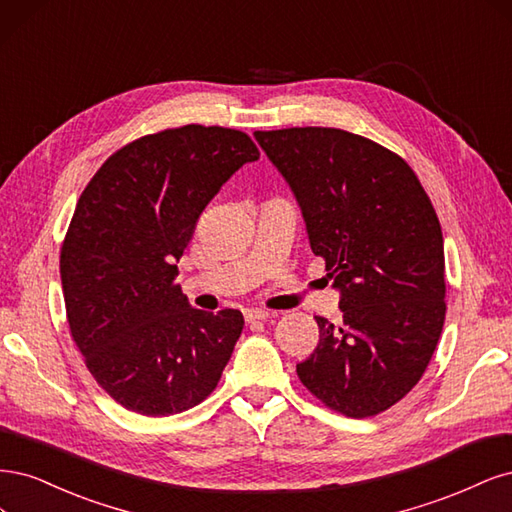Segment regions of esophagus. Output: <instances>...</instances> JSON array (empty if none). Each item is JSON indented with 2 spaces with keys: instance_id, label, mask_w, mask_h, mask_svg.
<instances>
[{
  "instance_id": "obj_1",
  "label": "esophagus",
  "mask_w": 512,
  "mask_h": 512,
  "mask_svg": "<svg viewBox=\"0 0 512 512\" xmlns=\"http://www.w3.org/2000/svg\"><path fill=\"white\" fill-rule=\"evenodd\" d=\"M270 317L268 310H261V308H249L244 312V319L246 323H259V321H266Z\"/></svg>"
}]
</instances>
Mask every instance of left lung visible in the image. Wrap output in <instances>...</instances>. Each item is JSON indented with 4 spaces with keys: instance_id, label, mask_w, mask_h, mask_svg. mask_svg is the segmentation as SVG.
Instances as JSON below:
<instances>
[{
    "instance_id": "left-lung-1",
    "label": "left lung",
    "mask_w": 512,
    "mask_h": 512,
    "mask_svg": "<svg viewBox=\"0 0 512 512\" xmlns=\"http://www.w3.org/2000/svg\"><path fill=\"white\" fill-rule=\"evenodd\" d=\"M298 200L310 249L340 289L342 323L315 317L302 385L344 417L391 408L430 364L444 325V246L436 210L408 163L334 127L255 131Z\"/></svg>"
}]
</instances>
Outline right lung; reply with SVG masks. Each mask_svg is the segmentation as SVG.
I'll return each mask as SVG.
<instances>
[{
  "label": "right lung",
  "instance_id": "add662e5",
  "mask_svg": "<svg viewBox=\"0 0 512 512\" xmlns=\"http://www.w3.org/2000/svg\"><path fill=\"white\" fill-rule=\"evenodd\" d=\"M259 148L238 129L183 125L112 153L61 244L70 334L114 402L168 417L204 402L242 334V312L191 308L174 280L202 210Z\"/></svg>",
  "mask_w": 512,
  "mask_h": 512
}]
</instances>
